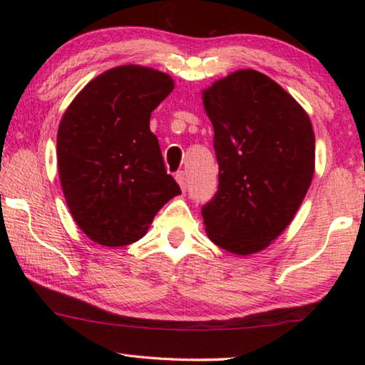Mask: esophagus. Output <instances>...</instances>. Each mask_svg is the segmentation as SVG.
<instances>
[{"label": "esophagus", "mask_w": 365, "mask_h": 365, "mask_svg": "<svg viewBox=\"0 0 365 365\" xmlns=\"http://www.w3.org/2000/svg\"><path fill=\"white\" fill-rule=\"evenodd\" d=\"M175 178H177V182H178V185H180V188L185 191L187 190V185H188V175H187V172L185 170H180V172H177V175H175Z\"/></svg>", "instance_id": "34e87169"}]
</instances>
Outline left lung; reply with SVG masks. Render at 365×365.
I'll return each instance as SVG.
<instances>
[{"label":"left lung","mask_w":365,"mask_h":365,"mask_svg":"<svg viewBox=\"0 0 365 365\" xmlns=\"http://www.w3.org/2000/svg\"><path fill=\"white\" fill-rule=\"evenodd\" d=\"M219 187L201 207L212 242L235 255L264 250L285 230L314 175L307 114L279 83L238 71L205 91Z\"/></svg>","instance_id":"obj_1"}]
</instances>
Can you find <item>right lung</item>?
<instances>
[{
  "mask_svg": "<svg viewBox=\"0 0 365 365\" xmlns=\"http://www.w3.org/2000/svg\"><path fill=\"white\" fill-rule=\"evenodd\" d=\"M172 90L163 72L120 66L91 80L67 108L58 130L61 185L73 220L93 242H138L182 193L150 130L151 113Z\"/></svg>",
  "mask_w": 365,
  "mask_h": 365,
  "instance_id": "obj_1",
  "label": "right lung"
}]
</instances>
